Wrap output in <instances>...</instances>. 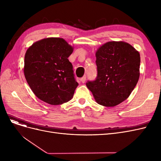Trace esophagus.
Instances as JSON below:
<instances>
[{
  "label": "esophagus",
  "mask_w": 161,
  "mask_h": 161,
  "mask_svg": "<svg viewBox=\"0 0 161 161\" xmlns=\"http://www.w3.org/2000/svg\"><path fill=\"white\" fill-rule=\"evenodd\" d=\"M86 79V76H82L80 80V81L82 82V83H85Z\"/></svg>",
  "instance_id": "34e87169"
}]
</instances>
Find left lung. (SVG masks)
I'll use <instances>...</instances> for the list:
<instances>
[{
    "label": "left lung",
    "mask_w": 161,
    "mask_h": 161,
    "mask_svg": "<svg viewBox=\"0 0 161 161\" xmlns=\"http://www.w3.org/2000/svg\"><path fill=\"white\" fill-rule=\"evenodd\" d=\"M97 76L86 85L97 103L114 107L131 94L140 76V53L124 42H109L96 52Z\"/></svg>",
    "instance_id": "left-lung-1"
}]
</instances>
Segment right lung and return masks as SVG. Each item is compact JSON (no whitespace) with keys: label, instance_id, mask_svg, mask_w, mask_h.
<instances>
[{"label":"right lung","instance_id":"1","mask_svg":"<svg viewBox=\"0 0 161 161\" xmlns=\"http://www.w3.org/2000/svg\"><path fill=\"white\" fill-rule=\"evenodd\" d=\"M73 47L64 39L49 37L28 48L24 75L31 89L40 100L53 105L70 101L79 85L68 58Z\"/></svg>","mask_w":161,"mask_h":161}]
</instances>
